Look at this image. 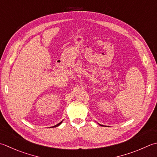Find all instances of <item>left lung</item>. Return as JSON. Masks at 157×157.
Wrapping results in <instances>:
<instances>
[{
  "label": "left lung",
  "instance_id": "left-lung-1",
  "mask_svg": "<svg viewBox=\"0 0 157 157\" xmlns=\"http://www.w3.org/2000/svg\"><path fill=\"white\" fill-rule=\"evenodd\" d=\"M101 126H102V125H101Z\"/></svg>",
  "mask_w": 157,
  "mask_h": 157
}]
</instances>
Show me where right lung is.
Here are the masks:
<instances>
[{
	"label": "right lung",
	"instance_id": "obj_1",
	"mask_svg": "<svg viewBox=\"0 0 157 157\" xmlns=\"http://www.w3.org/2000/svg\"><path fill=\"white\" fill-rule=\"evenodd\" d=\"M62 122H63V121H61V122H59V123H58V124L55 125V126H53V127H52V128H53V127H58V126H59V125H60L61 123H62Z\"/></svg>",
	"mask_w": 157,
	"mask_h": 157
}]
</instances>
